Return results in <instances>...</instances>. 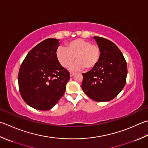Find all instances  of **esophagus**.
Here are the masks:
<instances>
[{
	"mask_svg": "<svg viewBox=\"0 0 148 148\" xmlns=\"http://www.w3.org/2000/svg\"><path fill=\"white\" fill-rule=\"evenodd\" d=\"M74 74H75L74 72H70V76H71V77H72V76H73Z\"/></svg>",
	"mask_w": 148,
	"mask_h": 148,
	"instance_id": "34e87169",
	"label": "esophagus"
}]
</instances>
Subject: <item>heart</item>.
Segmentation results:
<instances>
[{"instance_id": "heart-1", "label": "heart", "mask_w": 148, "mask_h": 148, "mask_svg": "<svg viewBox=\"0 0 148 148\" xmlns=\"http://www.w3.org/2000/svg\"><path fill=\"white\" fill-rule=\"evenodd\" d=\"M56 57L63 67H68L75 60L71 71H77L84 68L87 70L94 69L99 62L101 49L97 45L82 38L72 40L66 45V47H60L56 51Z\"/></svg>"}]
</instances>
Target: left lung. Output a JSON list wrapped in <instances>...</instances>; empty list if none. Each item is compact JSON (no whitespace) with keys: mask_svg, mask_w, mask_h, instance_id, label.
I'll list each match as a JSON object with an SVG mask.
<instances>
[{"mask_svg":"<svg viewBox=\"0 0 148 148\" xmlns=\"http://www.w3.org/2000/svg\"><path fill=\"white\" fill-rule=\"evenodd\" d=\"M94 38L101 49V58L94 69L82 74V87L92 100L109 101L124 87L128 73L126 62L115 43L102 37Z\"/></svg>","mask_w":148,"mask_h":148,"instance_id":"1","label":"left lung"}]
</instances>
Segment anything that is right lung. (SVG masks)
I'll use <instances>...</instances> for the list:
<instances>
[{
  "label": "right lung",
  "instance_id": "add662e5",
  "mask_svg": "<svg viewBox=\"0 0 148 148\" xmlns=\"http://www.w3.org/2000/svg\"><path fill=\"white\" fill-rule=\"evenodd\" d=\"M59 44L56 38L43 40L31 49L20 67V95L34 109H51L65 92L70 74L57 59Z\"/></svg>",
  "mask_w": 148,
  "mask_h": 148
}]
</instances>
